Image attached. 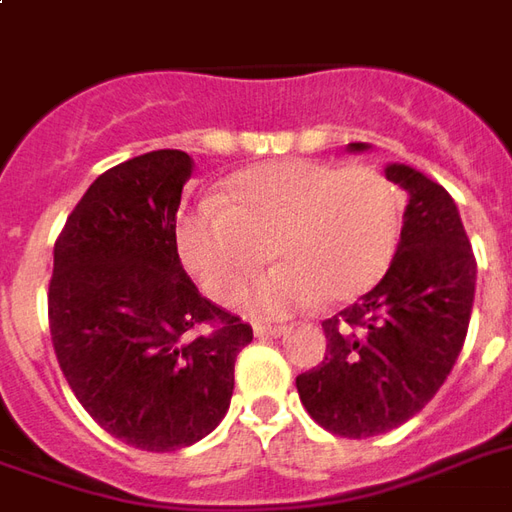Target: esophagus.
Listing matches in <instances>:
<instances>
[{
    "mask_svg": "<svg viewBox=\"0 0 512 512\" xmlns=\"http://www.w3.org/2000/svg\"><path fill=\"white\" fill-rule=\"evenodd\" d=\"M252 330H255L257 338H277V335H285L288 327H282V324H252Z\"/></svg>",
    "mask_w": 512,
    "mask_h": 512,
    "instance_id": "1",
    "label": "esophagus"
}]
</instances>
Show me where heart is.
I'll use <instances>...</instances> for the list:
<instances>
[{"label":"heart","mask_w":512,"mask_h":512,"mask_svg":"<svg viewBox=\"0 0 512 512\" xmlns=\"http://www.w3.org/2000/svg\"><path fill=\"white\" fill-rule=\"evenodd\" d=\"M405 196L374 166L288 157L238 171L224 199L191 207L177 227L182 266L219 305H232L268 257L280 260L246 296L260 316L346 305L388 274Z\"/></svg>","instance_id":"heart-1"}]
</instances>
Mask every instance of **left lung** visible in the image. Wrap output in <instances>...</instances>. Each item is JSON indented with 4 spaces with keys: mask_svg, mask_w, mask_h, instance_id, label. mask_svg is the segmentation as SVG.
Wrapping results in <instances>:
<instances>
[{
    "mask_svg": "<svg viewBox=\"0 0 512 512\" xmlns=\"http://www.w3.org/2000/svg\"><path fill=\"white\" fill-rule=\"evenodd\" d=\"M385 174L410 194L396 257L355 305L321 321L324 360L296 377L310 418L341 438H371L416 416L455 366L474 305L477 260L455 199L410 166Z\"/></svg>",
    "mask_w": 512,
    "mask_h": 512,
    "instance_id": "obj_1",
    "label": "left lung"
}]
</instances>
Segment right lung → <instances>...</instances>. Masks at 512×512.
Here are the masks:
<instances>
[{"mask_svg": "<svg viewBox=\"0 0 512 512\" xmlns=\"http://www.w3.org/2000/svg\"><path fill=\"white\" fill-rule=\"evenodd\" d=\"M194 160L157 149L99 174L55 241L49 332L88 416L146 452L216 430L252 327L182 271L177 207Z\"/></svg>", "mask_w": 512, "mask_h": 512, "instance_id": "right-lung-1", "label": "right lung"}]
</instances>
